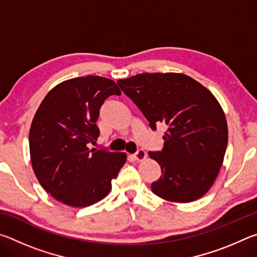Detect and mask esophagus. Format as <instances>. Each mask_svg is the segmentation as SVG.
I'll use <instances>...</instances> for the list:
<instances>
[{
    "instance_id": "1",
    "label": "esophagus",
    "mask_w": 257,
    "mask_h": 257,
    "mask_svg": "<svg viewBox=\"0 0 257 257\" xmlns=\"http://www.w3.org/2000/svg\"><path fill=\"white\" fill-rule=\"evenodd\" d=\"M135 161H143L146 158V152L144 150H138L136 153L133 154Z\"/></svg>"
}]
</instances>
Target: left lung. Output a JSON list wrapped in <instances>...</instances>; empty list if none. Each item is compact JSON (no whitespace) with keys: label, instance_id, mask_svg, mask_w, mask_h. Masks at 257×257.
Returning a JSON list of instances; mask_svg holds the SVG:
<instances>
[{"label":"left lung","instance_id":"8db88e82","mask_svg":"<svg viewBox=\"0 0 257 257\" xmlns=\"http://www.w3.org/2000/svg\"><path fill=\"white\" fill-rule=\"evenodd\" d=\"M152 130L165 123L162 151L150 152L162 175L152 191L163 199L189 203L205 195L223 162L228 125L219 102L182 73H139L118 80Z\"/></svg>","mask_w":257,"mask_h":257}]
</instances>
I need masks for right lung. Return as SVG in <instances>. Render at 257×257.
Returning <instances> with one entry per match:
<instances>
[{
  "mask_svg": "<svg viewBox=\"0 0 257 257\" xmlns=\"http://www.w3.org/2000/svg\"><path fill=\"white\" fill-rule=\"evenodd\" d=\"M111 95L121 92L107 78H73L55 86L35 113L29 132L34 172L43 188L66 205L101 201L125 163L124 153L88 149L99 136V110Z\"/></svg>",
  "mask_w": 257,
  "mask_h": 257,
  "instance_id": "right-lung-1",
  "label": "right lung"
}]
</instances>
